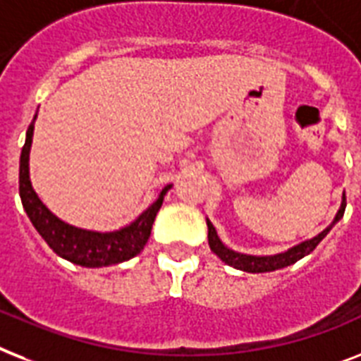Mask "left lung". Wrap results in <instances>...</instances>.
<instances>
[{
	"mask_svg": "<svg viewBox=\"0 0 361 361\" xmlns=\"http://www.w3.org/2000/svg\"><path fill=\"white\" fill-rule=\"evenodd\" d=\"M345 207H347V198H345V192H343L341 207H339L338 215H336L334 222L326 228V230H323L317 237H313L310 241L300 243L297 247L289 248V250L282 252V254H276V256H247V254H239V252L230 250V248L222 245V241L219 239V235H216L215 228H213V224H211L209 221H207V241H209L211 250L215 252L222 262L228 263V265L233 267V269H239V271L245 272H271L276 271V269H283V267L287 265H293V263H297L298 259H302L304 256H307L310 252L315 250V247L326 237L328 231L332 230L334 224L338 221H341L343 213H345Z\"/></svg>",
	"mask_w": 361,
	"mask_h": 361,
	"instance_id": "left-lung-1",
	"label": "left lung"
}]
</instances>
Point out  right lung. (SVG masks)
Masks as SVG:
<instances>
[{"label":"right lung","mask_w":361,"mask_h":361,"mask_svg":"<svg viewBox=\"0 0 361 361\" xmlns=\"http://www.w3.org/2000/svg\"><path fill=\"white\" fill-rule=\"evenodd\" d=\"M33 130L35 122H31L27 128V135H25L22 155H20V198H22V206L27 213L29 221L33 222V226L42 235L44 241L48 243L49 248L57 256L64 257L75 265L92 267V269L94 267L116 265V263L128 262L137 254H140L148 237H150L152 224H154L155 215L163 204L166 190L172 185H166L161 190L159 198L137 221H133L130 226L122 228V230L99 233V231L70 226L44 206L31 187L29 150H31V142H33Z\"/></svg>","instance_id":"add662e5"}]
</instances>
